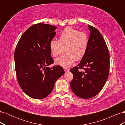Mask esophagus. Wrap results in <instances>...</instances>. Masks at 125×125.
I'll return each instance as SVG.
<instances>
[{
	"instance_id": "obj_1",
	"label": "esophagus",
	"mask_w": 125,
	"mask_h": 125,
	"mask_svg": "<svg viewBox=\"0 0 125 125\" xmlns=\"http://www.w3.org/2000/svg\"><path fill=\"white\" fill-rule=\"evenodd\" d=\"M63 69H64V70H65V71L66 72H68L69 71V69H68V68H63Z\"/></svg>"
}]
</instances>
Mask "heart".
I'll return each instance as SVG.
<instances>
[{
  "label": "heart",
  "mask_w": 125,
  "mask_h": 125,
  "mask_svg": "<svg viewBox=\"0 0 125 125\" xmlns=\"http://www.w3.org/2000/svg\"><path fill=\"white\" fill-rule=\"evenodd\" d=\"M88 37L83 32L71 27L66 28L60 34L59 41L52 40L49 44L52 55L57 57L65 47L66 54L55 60L56 65L68 68L74 62L75 60H80L85 55L88 47Z\"/></svg>",
  "instance_id": "heart-1"
}]
</instances>
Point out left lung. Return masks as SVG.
Returning <instances> with one entry per match:
<instances>
[{
    "label": "left lung",
    "mask_w": 125,
    "mask_h": 125,
    "mask_svg": "<svg viewBox=\"0 0 125 125\" xmlns=\"http://www.w3.org/2000/svg\"><path fill=\"white\" fill-rule=\"evenodd\" d=\"M88 29L90 33L86 53L78 67L70 70L73 75L71 89L82 99H90L101 91L108 78L110 65L108 50L103 36L93 26L89 25Z\"/></svg>",
    "instance_id": "obj_1"
}]
</instances>
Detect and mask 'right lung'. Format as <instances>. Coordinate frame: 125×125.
<instances>
[{"label": "right lung", "instance_id": "1", "mask_svg": "<svg viewBox=\"0 0 125 125\" xmlns=\"http://www.w3.org/2000/svg\"><path fill=\"white\" fill-rule=\"evenodd\" d=\"M56 29L50 24L33 25L22 34L16 46L14 59L18 81L23 91L33 99L47 96L56 81L65 73L60 66L47 67L54 62L49 44L56 35Z\"/></svg>", "mask_w": 125, "mask_h": 125}]
</instances>
